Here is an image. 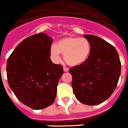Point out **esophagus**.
Returning a JSON list of instances; mask_svg holds the SVG:
<instances>
[{
    "instance_id": "34e87169",
    "label": "esophagus",
    "mask_w": 128,
    "mask_h": 128,
    "mask_svg": "<svg viewBox=\"0 0 128 128\" xmlns=\"http://www.w3.org/2000/svg\"><path fill=\"white\" fill-rule=\"evenodd\" d=\"M64 72H67L69 71V68L67 67H64Z\"/></svg>"
}]
</instances>
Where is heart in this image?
<instances>
[{
    "instance_id": "b5f03b06",
    "label": "heart",
    "mask_w": 128,
    "mask_h": 128,
    "mask_svg": "<svg viewBox=\"0 0 128 128\" xmlns=\"http://www.w3.org/2000/svg\"><path fill=\"white\" fill-rule=\"evenodd\" d=\"M51 58L54 62L60 61V54H64V58L68 65L79 66L87 60L91 52L90 43L84 38L69 36L60 40L56 46L51 47Z\"/></svg>"
}]
</instances>
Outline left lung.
Returning a JSON list of instances; mask_svg holds the SVG:
<instances>
[{
    "instance_id": "1",
    "label": "left lung",
    "mask_w": 128,
    "mask_h": 128,
    "mask_svg": "<svg viewBox=\"0 0 128 128\" xmlns=\"http://www.w3.org/2000/svg\"><path fill=\"white\" fill-rule=\"evenodd\" d=\"M90 42L88 58L79 66L71 68L72 88L82 104L94 106L104 102L116 87L121 73V62L114 46L94 35L84 34Z\"/></svg>"
}]
</instances>
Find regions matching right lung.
Returning <instances> with one entry per match:
<instances>
[{
	"mask_svg": "<svg viewBox=\"0 0 128 128\" xmlns=\"http://www.w3.org/2000/svg\"><path fill=\"white\" fill-rule=\"evenodd\" d=\"M52 40L45 33L22 40L10 55L6 64L8 82L21 103L42 109L55 100L63 67L50 58Z\"/></svg>",
	"mask_w": 128,
	"mask_h": 128,
	"instance_id": "1",
	"label": "right lung"
}]
</instances>
